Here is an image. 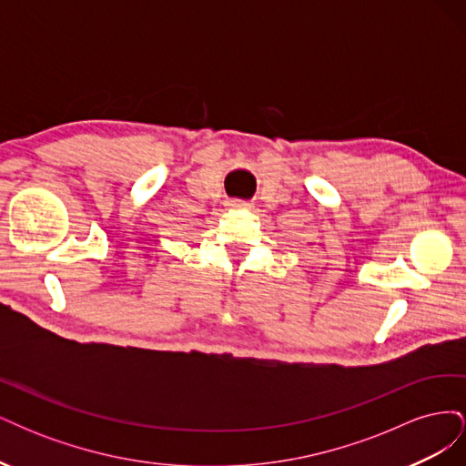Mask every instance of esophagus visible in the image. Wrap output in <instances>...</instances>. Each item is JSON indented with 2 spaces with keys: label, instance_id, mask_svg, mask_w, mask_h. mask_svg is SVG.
Here are the masks:
<instances>
[{
  "label": "esophagus",
  "instance_id": "obj_1",
  "mask_svg": "<svg viewBox=\"0 0 466 466\" xmlns=\"http://www.w3.org/2000/svg\"><path fill=\"white\" fill-rule=\"evenodd\" d=\"M231 206H233V208H248L250 204H248V202H243V200H233Z\"/></svg>",
  "mask_w": 466,
  "mask_h": 466
}]
</instances>
